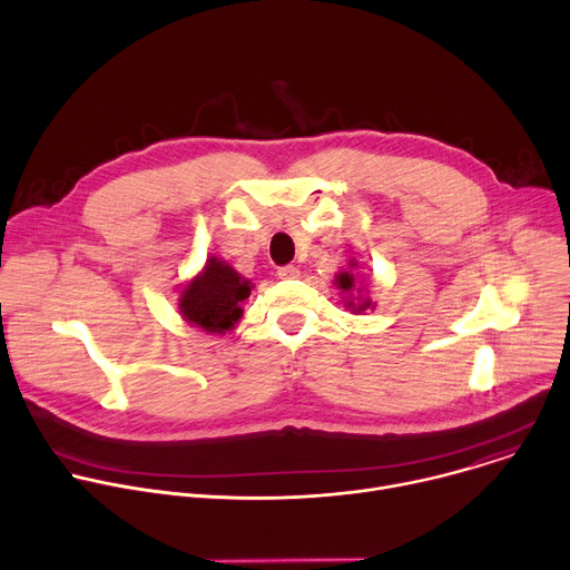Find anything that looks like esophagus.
<instances>
[{"instance_id":"esophagus-1","label":"esophagus","mask_w":570,"mask_h":570,"mask_svg":"<svg viewBox=\"0 0 570 570\" xmlns=\"http://www.w3.org/2000/svg\"><path fill=\"white\" fill-rule=\"evenodd\" d=\"M277 277L279 279H297L299 271L295 266H282V268H277Z\"/></svg>"}]
</instances>
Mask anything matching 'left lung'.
<instances>
[{"label": "left lung", "mask_w": 570, "mask_h": 570, "mask_svg": "<svg viewBox=\"0 0 570 570\" xmlns=\"http://www.w3.org/2000/svg\"><path fill=\"white\" fill-rule=\"evenodd\" d=\"M358 264L356 259H350L347 264V271H341L336 277H334V284L336 288L341 291L343 295V302H345V308H350L352 313H363L367 308H376V302H372L370 297V291H367V284L363 277H358L356 273Z\"/></svg>", "instance_id": "left-lung-1"}]
</instances>
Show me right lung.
<instances>
[{
    "label": "right lung",
    "instance_id": "add662e5",
    "mask_svg": "<svg viewBox=\"0 0 570 570\" xmlns=\"http://www.w3.org/2000/svg\"><path fill=\"white\" fill-rule=\"evenodd\" d=\"M253 288V282L236 273L227 262L207 257L200 273L183 284L178 308L191 327L223 336L243 317V302L250 297Z\"/></svg>",
    "mask_w": 570,
    "mask_h": 570
}]
</instances>
